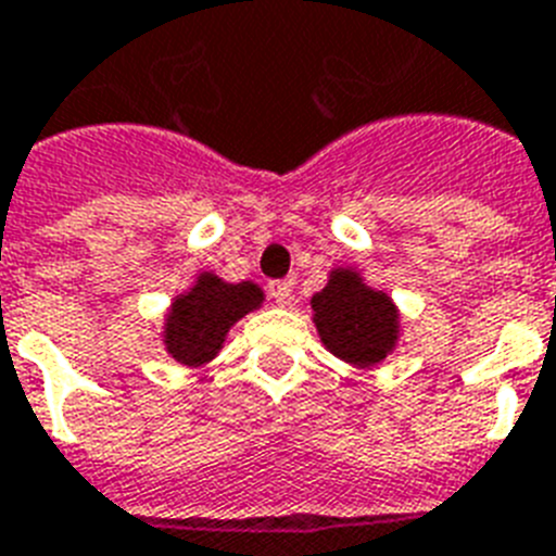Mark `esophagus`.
<instances>
[{"label": "esophagus", "instance_id": "obj_1", "mask_svg": "<svg viewBox=\"0 0 556 556\" xmlns=\"http://www.w3.org/2000/svg\"><path fill=\"white\" fill-rule=\"evenodd\" d=\"M291 293H293V286L288 282V279H277V282H268V296L277 305H288L291 302Z\"/></svg>", "mask_w": 556, "mask_h": 556}]
</instances>
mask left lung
I'll return each mask as SVG.
<instances>
[{
  "instance_id": "8db88e82",
  "label": "left lung",
  "mask_w": 556,
  "mask_h": 556,
  "mask_svg": "<svg viewBox=\"0 0 556 556\" xmlns=\"http://www.w3.org/2000/svg\"><path fill=\"white\" fill-rule=\"evenodd\" d=\"M325 349L345 363L374 365L396 342V308L391 296L371 291L354 270H333L328 286L311 300Z\"/></svg>"
}]
</instances>
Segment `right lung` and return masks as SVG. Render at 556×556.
<instances>
[{
    "mask_svg": "<svg viewBox=\"0 0 556 556\" xmlns=\"http://www.w3.org/2000/svg\"><path fill=\"white\" fill-rule=\"evenodd\" d=\"M263 291L254 282H223L214 274H202L197 286L176 296L170 308L165 345L176 363L202 365L214 359L225 333L248 311L260 308Z\"/></svg>",
    "mask_w": 556,
    "mask_h": 556,
    "instance_id": "1",
    "label": "right lung"
}]
</instances>
